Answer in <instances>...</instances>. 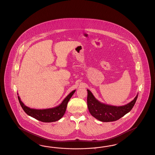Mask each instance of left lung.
Here are the masks:
<instances>
[{
	"label": "left lung",
	"mask_w": 155,
	"mask_h": 155,
	"mask_svg": "<svg viewBox=\"0 0 155 155\" xmlns=\"http://www.w3.org/2000/svg\"><path fill=\"white\" fill-rule=\"evenodd\" d=\"M87 103L89 112L92 116L102 122L116 121L129 112L137 100L138 94L132 101L123 106H113L99 101L91 91L87 89Z\"/></svg>",
	"instance_id": "8db88e82"
}]
</instances>
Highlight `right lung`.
Returning a JSON list of instances; mask_svg holds the SVG:
<instances>
[{
    "label": "right lung",
    "mask_w": 155,
    "mask_h": 155,
    "mask_svg": "<svg viewBox=\"0 0 155 155\" xmlns=\"http://www.w3.org/2000/svg\"><path fill=\"white\" fill-rule=\"evenodd\" d=\"M75 91V90L72 91L58 106L43 109H32L27 107L21 101L20 97L18 96V98L22 109L28 116L43 123H51L58 121L64 116L68 103ZM17 94L18 95V93Z\"/></svg>",
    "instance_id": "right-lung-1"
}]
</instances>
